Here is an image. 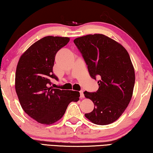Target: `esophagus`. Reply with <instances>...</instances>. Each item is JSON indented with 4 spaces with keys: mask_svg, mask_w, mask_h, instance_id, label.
<instances>
[{
    "mask_svg": "<svg viewBox=\"0 0 153 153\" xmlns=\"http://www.w3.org/2000/svg\"><path fill=\"white\" fill-rule=\"evenodd\" d=\"M80 97H81V98H83L85 97L84 96V94H83V91H80Z\"/></svg>",
    "mask_w": 153,
    "mask_h": 153,
    "instance_id": "1",
    "label": "esophagus"
}]
</instances>
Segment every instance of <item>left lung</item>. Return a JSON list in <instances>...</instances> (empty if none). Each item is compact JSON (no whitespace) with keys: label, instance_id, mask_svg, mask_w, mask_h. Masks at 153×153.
<instances>
[{"label":"left lung","instance_id":"1","mask_svg":"<svg viewBox=\"0 0 153 153\" xmlns=\"http://www.w3.org/2000/svg\"><path fill=\"white\" fill-rule=\"evenodd\" d=\"M90 76L98 81L96 92L84 91L94 102L93 111L85 116L98 125L116 121L130 102L135 85V70L124 47L102 34L87 35L74 40Z\"/></svg>","mask_w":153,"mask_h":153}]
</instances>
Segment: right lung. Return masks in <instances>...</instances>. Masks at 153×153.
Segmentation results:
<instances>
[{"instance_id":"right-lung-1","label":"right lung","mask_w":153,"mask_h":153,"mask_svg":"<svg viewBox=\"0 0 153 153\" xmlns=\"http://www.w3.org/2000/svg\"><path fill=\"white\" fill-rule=\"evenodd\" d=\"M69 37L46 36L32 44L21 55L16 72L15 88L26 114L42 124H52L64 115L70 102H77L80 93L49 87L57 77L53 68L57 51Z\"/></svg>"}]
</instances>
